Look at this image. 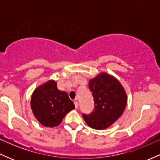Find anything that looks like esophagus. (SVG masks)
<instances>
[{
    "mask_svg": "<svg viewBox=\"0 0 160 160\" xmlns=\"http://www.w3.org/2000/svg\"><path fill=\"white\" fill-rule=\"evenodd\" d=\"M74 103L75 108H78V101H77V99H75V100H74Z\"/></svg>",
    "mask_w": 160,
    "mask_h": 160,
    "instance_id": "obj_1",
    "label": "esophagus"
}]
</instances>
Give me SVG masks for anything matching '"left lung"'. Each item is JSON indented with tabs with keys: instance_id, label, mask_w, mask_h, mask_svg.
Listing matches in <instances>:
<instances>
[{
	"instance_id": "1",
	"label": "left lung",
	"mask_w": 160,
	"mask_h": 160,
	"mask_svg": "<svg viewBox=\"0 0 160 160\" xmlns=\"http://www.w3.org/2000/svg\"><path fill=\"white\" fill-rule=\"evenodd\" d=\"M89 87L94 98L95 109L89 115L82 114L86 123L95 129H105L120 118L127 104V94L120 82L113 75L101 72L90 79Z\"/></svg>"
}]
</instances>
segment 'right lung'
Wrapping results in <instances>:
<instances>
[{"instance_id": "1", "label": "right lung", "mask_w": 160, "mask_h": 160, "mask_svg": "<svg viewBox=\"0 0 160 160\" xmlns=\"http://www.w3.org/2000/svg\"><path fill=\"white\" fill-rule=\"evenodd\" d=\"M31 108L37 120L46 127L53 128L62 122L65 115L74 109V104L57 82L49 80L36 88L31 98Z\"/></svg>"}]
</instances>
